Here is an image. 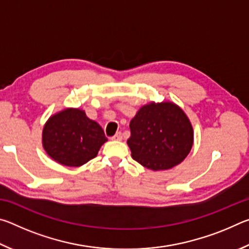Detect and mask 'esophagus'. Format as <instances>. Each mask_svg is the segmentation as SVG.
<instances>
[{"label":"esophagus","instance_id":"1","mask_svg":"<svg viewBox=\"0 0 249 249\" xmlns=\"http://www.w3.org/2000/svg\"><path fill=\"white\" fill-rule=\"evenodd\" d=\"M112 140H113V141H122V140H123V135H122L121 132L116 133V134L114 135V136L112 137Z\"/></svg>","mask_w":249,"mask_h":249}]
</instances>
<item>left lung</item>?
Here are the masks:
<instances>
[{
  "label": "left lung",
  "mask_w": 249,
  "mask_h": 249,
  "mask_svg": "<svg viewBox=\"0 0 249 249\" xmlns=\"http://www.w3.org/2000/svg\"><path fill=\"white\" fill-rule=\"evenodd\" d=\"M132 157L151 170L179 165L190 153L193 128L188 116L171 102L146 104L129 123Z\"/></svg>",
  "instance_id": "8db88e82"
}]
</instances>
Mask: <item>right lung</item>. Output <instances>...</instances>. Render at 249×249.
I'll use <instances>...</instances> for the list:
<instances>
[{
	"label": "right lung",
	"mask_w": 249,
	"mask_h": 249,
	"mask_svg": "<svg viewBox=\"0 0 249 249\" xmlns=\"http://www.w3.org/2000/svg\"><path fill=\"white\" fill-rule=\"evenodd\" d=\"M107 138L82 109L66 108L49 117L43 129V146L54 161L80 167L96 157Z\"/></svg>",
	"instance_id": "1"
}]
</instances>
